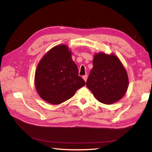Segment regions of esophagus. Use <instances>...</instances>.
I'll use <instances>...</instances> for the list:
<instances>
[{"label": "esophagus", "instance_id": "1", "mask_svg": "<svg viewBox=\"0 0 152 152\" xmlns=\"http://www.w3.org/2000/svg\"><path fill=\"white\" fill-rule=\"evenodd\" d=\"M83 79H84V80H85V81L86 82V80H87V78H88V75H83Z\"/></svg>", "mask_w": 152, "mask_h": 152}]
</instances>
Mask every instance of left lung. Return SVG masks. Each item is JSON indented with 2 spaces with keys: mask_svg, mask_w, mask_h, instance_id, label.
Segmentation results:
<instances>
[{
  "mask_svg": "<svg viewBox=\"0 0 152 152\" xmlns=\"http://www.w3.org/2000/svg\"><path fill=\"white\" fill-rule=\"evenodd\" d=\"M86 81L88 88L99 102L110 104L125 95L129 79L126 69L114 55L96 54Z\"/></svg>",
  "mask_w": 152,
  "mask_h": 152,
  "instance_id": "1",
  "label": "left lung"
}]
</instances>
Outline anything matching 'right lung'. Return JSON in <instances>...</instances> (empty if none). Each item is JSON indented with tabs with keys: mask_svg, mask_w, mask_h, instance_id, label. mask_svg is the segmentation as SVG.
Returning a JSON list of instances; mask_svg holds the SVG:
<instances>
[{
	"mask_svg": "<svg viewBox=\"0 0 152 152\" xmlns=\"http://www.w3.org/2000/svg\"><path fill=\"white\" fill-rule=\"evenodd\" d=\"M34 80L39 96L53 104L70 99L85 85L65 45L54 47L45 54L37 67Z\"/></svg>",
	"mask_w": 152,
	"mask_h": 152,
	"instance_id": "obj_1",
	"label": "right lung"
}]
</instances>
